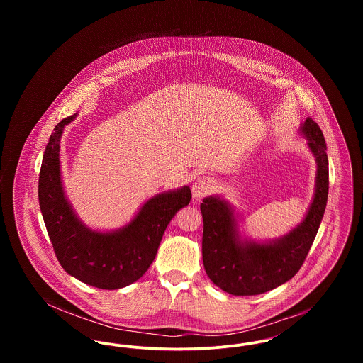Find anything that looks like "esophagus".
<instances>
[{
  "label": "esophagus",
  "mask_w": 363,
  "mask_h": 363,
  "mask_svg": "<svg viewBox=\"0 0 363 363\" xmlns=\"http://www.w3.org/2000/svg\"><path fill=\"white\" fill-rule=\"evenodd\" d=\"M213 185H215V182H213V179L209 178V177H201V178H199V179L193 184V186H191L193 197L197 199V200L206 197V196H208V194L213 190Z\"/></svg>",
  "instance_id": "34e87169"
}]
</instances>
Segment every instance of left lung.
Instances as JSON below:
<instances>
[{
	"mask_svg": "<svg viewBox=\"0 0 363 363\" xmlns=\"http://www.w3.org/2000/svg\"><path fill=\"white\" fill-rule=\"evenodd\" d=\"M317 162L315 193L306 218L290 234L271 243L242 242L230 206L207 197L203 213V262L208 277L231 295H259L286 283L299 271L311 250L327 207L328 156L320 126L306 118L301 126Z\"/></svg>",
	"mask_w": 363,
	"mask_h": 363,
	"instance_id": "1",
	"label": "left lung"
}]
</instances>
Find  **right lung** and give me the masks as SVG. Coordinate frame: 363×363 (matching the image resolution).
Masks as SVG:
<instances>
[{
  "instance_id": "right-lung-1",
  "label": "right lung",
  "mask_w": 363,
  "mask_h": 363,
  "mask_svg": "<svg viewBox=\"0 0 363 363\" xmlns=\"http://www.w3.org/2000/svg\"><path fill=\"white\" fill-rule=\"evenodd\" d=\"M74 116L57 123L46 145L39 173V206L61 267L86 284L117 290L147 272L166 227L178 209L189 204L191 191L185 186L157 194L118 231L98 233L86 228L67 201L60 174V138Z\"/></svg>"
}]
</instances>
